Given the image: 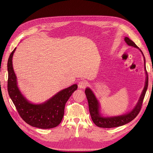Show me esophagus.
<instances>
[{"instance_id": "esophagus-1", "label": "esophagus", "mask_w": 153, "mask_h": 153, "mask_svg": "<svg viewBox=\"0 0 153 153\" xmlns=\"http://www.w3.org/2000/svg\"><path fill=\"white\" fill-rule=\"evenodd\" d=\"M88 84V83L87 81L85 80H82L80 82H78V87L80 88V89H84V88H85L87 87Z\"/></svg>"}]
</instances>
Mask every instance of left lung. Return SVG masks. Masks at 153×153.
I'll use <instances>...</instances> for the list:
<instances>
[{
  "instance_id": "1",
  "label": "left lung",
  "mask_w": 153,
  "mask_h": 153,
  "mask_svg": "<svg viewBox=\"0 0 153 153\" xmlns=\"http://www.w3.org/2000/svg\"><path fill=\"white\" fill-rule=\"evenodd\" d=\"M124 40L129 46H131V47H133L139 49L143 55V58H144V65H145L144 68H145L146 74L145 86H144V88H143L142 94L140 96V98L138 100V101L137 102L136 106H135V108H133V109L131 111V112L122 115H118V116L109 117H105L101 116L99 110L100 104L98 100L96 99L95 95L93 93V92L91 90L90 88H86L85 92L86 97L88 101V103H89V112L91 114L92 120L97 126L100 127V128H110L118 127L131 122L132 120H133L137 116L138 113L140 112L142 105V103H143V100L144 99L146 92L147 89L148 75H147V72L146 71V62H145L146 61H145L144 55H143L142 50L137 47L136 44L134 43L133 41H131L130 39L128 38V37H126V38H124Z\"/></svg>"
}]
</instances>
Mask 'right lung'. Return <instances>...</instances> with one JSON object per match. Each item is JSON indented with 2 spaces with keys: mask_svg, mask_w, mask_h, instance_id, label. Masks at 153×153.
I'll return each mask as SVG.
<instances>
[{
  "mask_svg": "<svg viewBox=\"0 0 153 153\" xmlns=\"http://www.w3.org/2000/svg\"><path fill=\"white\" fill-rule=\"evenodd\" d=\"M16 48L10 55L7 61V91L18 114L26 123L30 126L50 129L57 126L61 123L65 105L78 85L74 84L54 95L45 103H31L21 93L17 86L16 76L13 68L12 58Z\"/></svg>",
  "mask_w": 153,
  "mask_h": 153,
  "instance_id": "add662e5",
  "label": "right lung"
}]
</instances>
